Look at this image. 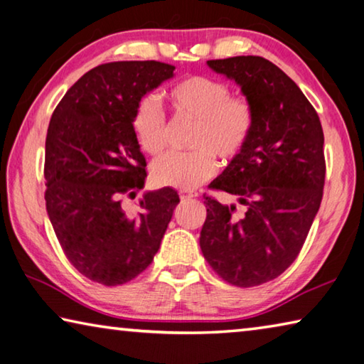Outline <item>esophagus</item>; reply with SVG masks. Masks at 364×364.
<instances>
[{"label":"esophagus","instance_id":"esophagus-1","mask_svg":"<svg viewBox=\"0 0 364 364\" xmlns=\"http://www.w3.org/2000/svg\"><path fill=\"white\" fill-rule=\"evenodd\" d=\"M178 196H181L182 200H190V198H196L198 193L193 192V190H181V192H178Z\"/></svg>","mask_w":364,"mask_h":364}]
</instances>
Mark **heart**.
<instances>
[{
  "instance_id": "b5f03b06",
  "label": "heart",
  "mask_w": 364,
  "mask_h": 364,
  "mask_svg": "<svg viewBox=\"0 0 364 364\" xmlns=\"http://www.w3.org/2000/svg\"><path fill=\"white\" fill-rule=\"evenodd\" d=\"M168 101L178 119L196 122L187 154L171 153L154 161L151 177L161 187L192 190L214 176L216 158L229 164L240 156L255 129L250 101L232 97L228 83L193 75L176 83ZM134 134L146 154L158 156L168 146V124L158 101L148 97L136 105Z\"/></svg>"
}]
</instances>
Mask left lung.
I'll list each match as a JSON object with an SVG mask.
<instances>
[{
  "mask_svg": "<svg viewBox=\"0 0 364 364\" xmlns=\"http://www.w3.org/2000/svg\"><path fill=\"white\" fill-rule=\"evenodd\" d=\"M234 80L255 111L240 156L211 183L235 205L206 196L200 247L208 263L237 287H255L299 256L323 200L324 134L318 112L290 77L261 56L206 63Z\"/></svg>",
  "mask_w": 364,
  "mask_h": 364,
  "instance_id": "left-lung-1",
  "label": "left lung"
}]
</instances>
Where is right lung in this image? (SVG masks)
<instances>
[{
  "label": "right lung",
  "instance_id": "1",
  "mask_svg": "<svg viewBox=\"0 0 364 364\" xmlns=\"http://www.w3.org/2000/svg\"><path fill=\"white\" fill-rule=\"evenodd\" d=\"M158 61L101 64L59 101L45 143L46 211L65 256L93 282L121 285L151 264L177 206L169 187L145 192L136 214L121 196L145 187L132 119L146 93L174 77Z\"/></svg>",
  "mask_w": 364,
  "mask_h": 364
}]
</instances>
